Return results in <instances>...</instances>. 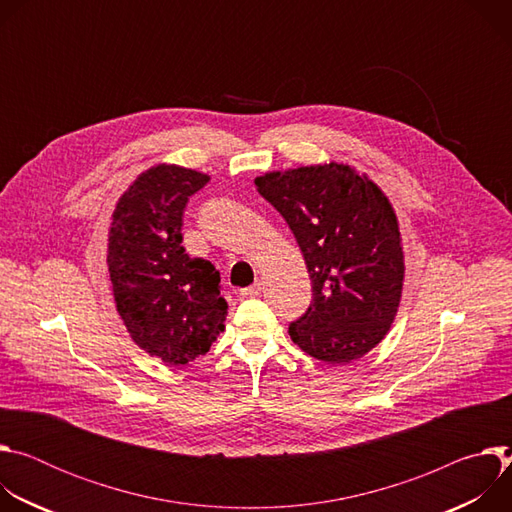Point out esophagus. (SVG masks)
<instances>
[{
	"instance_id": "obj_1",
	"label": "esophagus",
	"mask_w": 512,
	"mask_h": 512,
	"mask_svg": "<svg viewBox=\"0 0 512 512\" xmlns=\"http://www.w3.org/2000/svg\"><path fill=\"white\" fill-rule=\"evenodd\" d=\"M261 289H263V283L261 281H255L253 285H249V287H245V289H241V298H245V300H249V298H257L259 294H261Z\"/></svg>"
}]
</instances>
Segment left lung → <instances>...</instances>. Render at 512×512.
Segmentation results:
<instances>
[{"label":"left lung","instance_id":"obj_1","mask_svg":"<svg viewBox=\"0 0 512 512\" xmlns=\"http://www.w3.org/2000/svg\"><path fill=\"white\" fill-rule=\"evenodd\" d=\"M294 233L314 300L289 326L306 354L348 364L389 332L401 302L405 257L399 221L385 192L348 164L273 170L255 178Z\"/></svg>","mask_w":512,"mask_h":512}]
</instances>
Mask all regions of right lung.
<instances>
[{
    "mask_svg": "<svg viewBox=\"0 0 512 512\" xmlns=\"http://www.w3.org/2000/svg\"><path fill=\"white\" fill-rule=\"evenodd\" d=\"M208 174L158 164L141 172L111 214L107 267L131 340L172 367L208 352L225 330L221 273L182 247V214Z\"/></svg>",
    "mask_w": 512,
    "mask_h": 512,
    "instance_id": "1",
    "label": "right lung"
}]
</instances>
